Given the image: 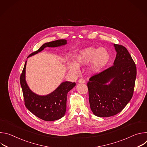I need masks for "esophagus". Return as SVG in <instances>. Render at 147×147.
I'll list each match as a JSON object with an SVG mask.
<instances>
[{
  "mask_svg": "<svg viewBox=\"0 0 147 147\" xmlns=\"http://www.w3.org/2000/svg\"><path fill=\"white\" fill-rule=\"evenodd\" d=\"M78 82H79V83L83 84V83L85 82V80H84V79H82V78H80V79L78 80Z\"/></svg>",
  "mask_w": 147,
  "mask_h": 147,
  "instance_id": "obj_1",
  "label": "esophagus"
}]
</instances>
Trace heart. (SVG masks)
Masks as SVG:
<instances>
[{
  "label": "heart",
  "instance_id": "1",
  "mask_svg": "<svg viewBox=\"0 0 147 147\" xmlns=\"http://www.w3.org/2000/svg\"><path fill=\"white\" fill-rule=\"evenodd\" d=\"M109 59V53L105 48L87 47L80 51L75 57V62H69L67 67L70 72L77 73L79 66H85L90 63L88 71L95 74L99 73L108 64Z\"/></svg>",
  "mask_w": 147,
  "mask_h": 147
}]
</instances>
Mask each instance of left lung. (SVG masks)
Segmentation results:
<instances>
[{
    "instance_id": "1",
    "label": "left lung",
    "mask_w": 147,
    "mask_h": 147,
    "mask_svg": "<svg viewBox=\"0 0 147 147\" xmlns=\"http://www.w3.org/2000/svg\"><path fill=\"white\" fill-rule=\"evenodd\" d=\"M113 46L117 53L113 66L93 76L87 83L90 108L98 117L119 113L133 95L137 75L134 61L124 47Z\"/></svg>"
}]
</instances>
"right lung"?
Returning <instances> with one entry per match:
<instances>
[{"label":"right lung","instance_id":"1","mask_svg":"<svg viewBox=\"0 0 147 147\" xmlns=\"http://www.w3.org/2000/svg\"><path fill=\"white\" fill-rule=\"evenodd\" d=\"M67 44V40L59 39L42 45L36 51L30 54L27 58L43 51L47 47L55 48ZM27 61L20 76L22 87L26 108L35 116L45 121H55L63 117L66 111L67 93L73 88L76 83L65 81L52 92L46 95H39L32 92L26 80Z\"/></svg>","mask_w":147,"mask_h":147}]
</instances>
